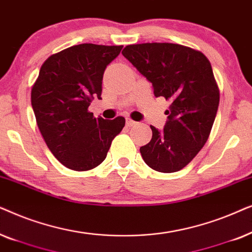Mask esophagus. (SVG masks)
Masks as SVG:
<instances>
[{"instance_id": "34e87169", "label": "esophagus", "mask_w": 252, "mask_h": 252, "mask_svg": "<svg viewBox=\"0 0 252 252\" xmlns=\"http://www.w3.org/2000/svg\"><path fill=\"white\" fill-rule=\"evenodd\" d=\"M137 122H135V121H133V120H131V119H130V117H126V126H135V124H136Z\"/></svg>"}]
</instances>
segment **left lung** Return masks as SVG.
<instances>
[{
    "instance_id": "obj_1",
    "label": "left lung",
    "mask_w": 252,
    "mask_h": 252,
    "mask_svg": "<svg viewBox=\"0 0 252 252\" xmlns=\"http://www.w3.org/2000/svg\"><path fill=\"white\" fill-rule=\"evenodd\" d=\"M123 56L153 85L156 96L170 100L162 131L140 147L145 163L160 173L184 168L209 139L219 106L212 66L199 50L169 42L129 45Z\"/></svg>"
}]
</instances>
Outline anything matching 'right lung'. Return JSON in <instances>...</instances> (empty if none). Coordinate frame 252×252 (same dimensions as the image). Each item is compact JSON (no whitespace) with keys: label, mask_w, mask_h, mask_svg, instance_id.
I'll list each match as a JSON object with an SVG mask.
<instances>
[{"label":"right lung","mask_w":252,"mask_h":252,"mask_svg":"<svg viewBox=\"0 0 252 252\" xmlns=\"http://www.w3.org/2000/svg\"><path fill=\"white\" fill-rule=\"evenodd\" d=\"M123 46L82 43L53 54L43 62L31 91L36 124L45 142L63 166L85 172L106 159L126 119H95L89 112L101 99L107 65Z\"/></svg>","instance_id":"obj_1"}]
</instances>
